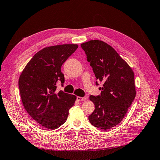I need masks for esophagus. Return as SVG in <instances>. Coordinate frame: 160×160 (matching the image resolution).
I'll use <instances>...</instances> for the list:
<instances>
[{
	"instance_id": "obj_1",
	"label": "esophagus",
	"mask_w": 160,
	"mask_h": 160,
	"mask_svg": "<svg viewBox=\"0 0 160 160\" xmlns=\"http://www.w3.org/2000/svg\"><path fill=\"white\" fill-rule=\"evenodd\" d=\"M87 99L85 97L83 98H81V97H77V101H85Z\"/></svg>"
}]
</instances>
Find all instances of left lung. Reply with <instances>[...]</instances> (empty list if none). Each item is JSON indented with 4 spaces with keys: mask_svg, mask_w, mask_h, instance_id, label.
I'll return each instance as SVG.
<instances>
[{
    "mask_svg": "<svg viewBox=\"0 0 160 160\" xmlns=\"http://www.w3.org/2000/svg\"><path fill=\"white\" fill-rule=\"evenodd\" d=\"M97 80L103 82L101 95H90L95 110L89 116L95 127L107 130L122 122L135 98L134 72L113 48L102 41L82 43ZM98 85V81H96Z\"/></svg>",
    "mask_w": 160,
    "mask_h": 160,
    "instance_id": "obj_1",
    "label": "left lung"
}]
</instances>
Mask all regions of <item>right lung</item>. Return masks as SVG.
Masks as SVG:
<instances>
[{
  "label": "right lung",
  "instance_id": "obj_1",
  "mask_svg": "<svg viewBox=\"0 0 160 160\" xmlns=\"http://www.w3.org/2000/svg\"><path fill=\"white\" fill-rule=\"evenodd\" d=\"M78 48L75 44L45 47L33 56L18 79L21 100L27 112L42 127L55 129L63 124L76 96L57 91L64 83L62 65Z\"/></svg>",
  "mask_w": 160,
  "mask_h": 160
}]
</instances>
